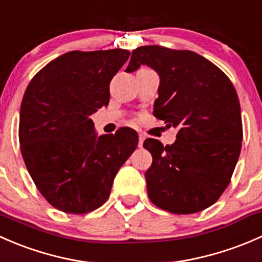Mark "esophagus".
Returning <instances> with one entry per match:
<instances>
[{"instance_id": "obj_1", "label": "esophagus", "mask_w": 262, "mask_h": 262, "mask_svg": "<svg viewBox=\"0 0 262 262\" xmlns=\"http://www.w3.org/2000/svg\"><path fill=\"white\" fill-rule=\"evenodd\" d=\"M138 137H139V143H138V146H139V147H142V146H143L144 134L142 133V132H139V133H138Z\"/></svg>"}]
</instances>
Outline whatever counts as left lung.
<instances>
[{
    "label": "left lung",
    "instance_id": "obj_1",
    "mask_svg": "<svg viewBox=\"0 0 262 262\" xmlns=\"http://www.w3.org/2000/svg\"><path fill=\"white\" fill-rule=\"evenodd\" d=\"M147 64L160 75L153 115L178 128L175 143L148 138L152 155L144 173L156 207L175 214L207 209L231 182L242 146L238 96L231 80L191 50L161 46L134 49L126 72Z\"/></svg>",
    "mask_w": 262,
    "mask_h": 262
}]
</instances>
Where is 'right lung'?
I'll use <instances>...</instances> for the list:
<instances>
[{
  "label": "right lung",
  "instance_id": "1",
  "mask_svg": "<svg viewBox=\"0 0 262 262\" xmlns=\"http://www.w3.org/2000/svg\"><path fill=\"white\" fill-rule=\"evenodd\" d=\"M130 52L72 50L49 62L26 87L18 141L26 168L55 209L86 214L109 198L119 168L138 146L120 128L96 137L94 113L107 106L110 82Z\"/></svg>",
  "mask_w": 262,
  "mask_h": 262
}]
</instances>
